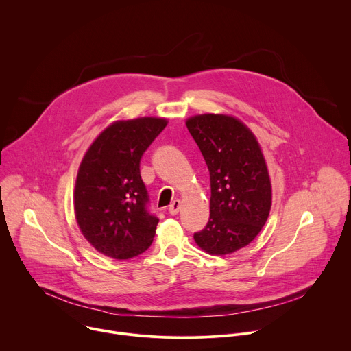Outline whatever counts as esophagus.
I'll use <instances>...</instances> for the list:
<instances>
[{"label": "esophagus", "mask_w": 351, "mask_h": 351, "mask_svg": "<svg viewBox=\"0 0 351 351\" xmlns=\"http://www.w3.org/2000/svg\"><path fill=\"white\" fill-rule=\"evenodd\" d=\"M180 207H182V204H180L179 199H175V202L171 203V206H169V208H168V213H169L171 215H176V214L179 213Z\"/></svg>", "instance_id": "esophagus-1"}]
</instances>
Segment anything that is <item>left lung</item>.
I'll return each mask as SVG.
<instances>
[{
	"label": "left lung",
	"instance_id": "left-lung-1",
	"mask_svg": "<svg viewBox=\"0 0 351 351\" xmlns=\"http://www.w3.org/2000/svg\"><path fill=\"white\" fill-rule=\"evenodd\" d=\"M186 126L210 171V219L194 233L195 243L213 256L230 254L253 241L271 210V182L261 148L240 121L204 114Z\"/></svg>",
	"mask_w": 351,
	"mask_h": 351
}]
</instances>
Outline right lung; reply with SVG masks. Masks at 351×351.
<instances>
[{
    "mask_svg": "<svg viewBox=\"0 0 351 351\" xmlns=\"http://www.w3.org/2000/svg\"><path fill=\"white\" fill-rule=\"evenodd\" d=\"M167 119L138 118L108 126L87 149L75 186V214L87 241L115 260L133 258L152 245L158 218L140 175L145 149Z\"/></svg>",
    "mask_w": 351,
    "mask_h": 351,
    "instance_id": "1",
    "label": "right lung"
}]
</instances>
